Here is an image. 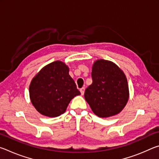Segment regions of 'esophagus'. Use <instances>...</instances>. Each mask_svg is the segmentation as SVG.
Returning <instances> with one entry per match:
<instances>
[{
  "instance_id": "esophagus-1",
  "label": "esophagus",
  "mask_w": 159,
  "mask_h": 159,
  "mask_svg": "<svg viewBox=\"0 0 159 159\" xmlns=\"http://www.w3.org/2000/svg\"><path fill=\"white\" fill-rule=\"evenodd\" d=\"M80 93H81V95H83V94H84V93H85V88H80Z\"/></svg>"
}]
</instances>
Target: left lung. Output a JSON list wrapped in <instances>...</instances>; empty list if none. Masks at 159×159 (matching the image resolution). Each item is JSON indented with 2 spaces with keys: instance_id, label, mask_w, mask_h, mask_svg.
Instances as JSON below:
<instances>
[{
  "instance_id": "1",
  "label": "left lung",
  "mask_w": 159,
  "mask_h": 159,
  "mask_svg": "<svg viewBox=\"0 0 159 159\" xmlns=\"http://www.w3.org/2000/svg\"><path fill=\"white\" fill-rule=\"evenodd\" d=\"M93 83L86 88L85 99L94 114L101 118L116 115L129 98L125 74L111 61L98 60L92 68Z\"/></svg>"
}]
</instances>
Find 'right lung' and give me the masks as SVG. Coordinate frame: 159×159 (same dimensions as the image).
Masks as SVG:
<instances>
[{
    "instance_id": "right-lung-1",
    "label": "right lung",
    "mask_w": 159,
    "mask_h": 159,
    "mask_svg": "<svg viewBox=\"0 0 159 159\" xmlns=\"http://www.w3.org/2000/svg\"><path fill=\"white\" fill-rule=\"evenodd\" d=\"M69 69L61 61H55L44 66L29 85L31 102L40 114L57 117L64 114L70 101L80 93Z\"/></svg>"
}]
</instances>
